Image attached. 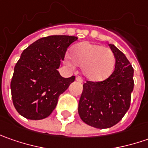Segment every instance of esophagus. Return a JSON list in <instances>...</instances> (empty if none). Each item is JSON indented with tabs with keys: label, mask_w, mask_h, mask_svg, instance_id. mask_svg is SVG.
Masks as SVG:
<instances>
[{
	"label": "esophagus",
	"mask_w": 148,
	"mask_h": 148,
	"mask_svg": "<svg viewBox=\"0 0 148 148\" xmlns=\"http://www.w3.org/2000/svg\"><path fill=\"white\" fill-rule=\"evenodd\" d=\"M76 80H77V82H83V79L81 77H77L76 78Z\"/></svg>",
	"instance_id": "1"
}]
</instances>
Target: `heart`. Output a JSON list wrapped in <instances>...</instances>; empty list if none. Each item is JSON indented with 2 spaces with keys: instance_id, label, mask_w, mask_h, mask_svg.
<instances>
[{
  "instance_id": "heart-1",
  "label": "heart",
  "mask_w": 148,
  "mask_h": 148,
  "mask_svg": "<svg viewBox=\"0 0 148 148\" xmlns=\"http://www.w3.org/2000/svg\"><path fill=\"white\" fill-rule=\"evenodd\" d=\"M66 61L69 66H82L83 75L96 82L106 80L115 66V57L111 49L88 42L75 45Z\"/></svg>"
}]
</instances>
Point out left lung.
Here are the masks:
<instances>
[{"instance_id":"1","label":"left lung","mask_w":148,"mask_h":148,"mask_svg":"<svg viewBox=\"0 0 148 148\" xmlns=\"http://www.w3.org/2000/svg\"><path fill=\"white\" fill-rule=\"evenodd\" d=\"M109 45L115 57L114 71L103 82L84 83L78 105L82 120L96 128H110L122 119L134 90L133 66L119 49Z\"/></svg>"}]
</instances>
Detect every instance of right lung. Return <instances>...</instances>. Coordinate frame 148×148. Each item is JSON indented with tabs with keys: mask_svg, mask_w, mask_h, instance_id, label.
<instances>
[{
	"mask_svg": "<svg viewBox=\"0 0 148 148\" xmlns=\"http://www.w3.org/2000/svg\"><path fill=\"white\" fill-rule=\"evenodd\" d=\"M77 38L68 35L48 36L23 51L10 82L13 104L20 115L39 120L52 114L60 95L75 81L74 76L62 77L58 69L67 48Z\"/></svg>",
	"mask_w": 148,
	"mask_h": 148,
	"instance_id": "right-lung-1",
	"label": "right lung"
}]
</instances>
